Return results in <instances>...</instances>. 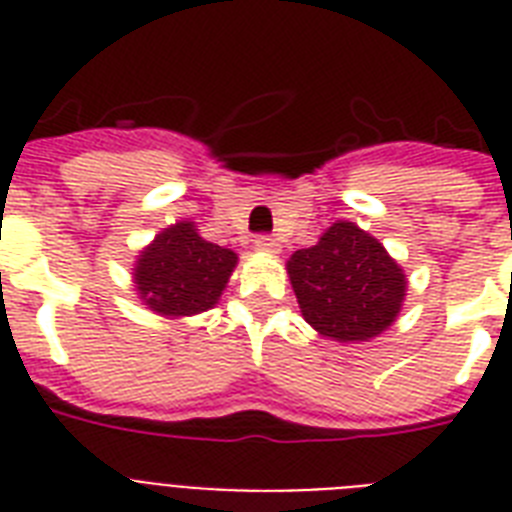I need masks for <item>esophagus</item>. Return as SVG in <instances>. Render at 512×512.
Here are the masks:
<instances>
[{"label": "esophagus", "instance_id": "34e87169", "mask_svg": "<svg viewBox=\"0 0 512 512\" xmlns=\"http://www.w3.org/2000/svg\"><path fill=\"white\" fill-rule=\"evenodd\" d=\"M255 249L260 255H279L281 244L276 239H271V236H257Z\"/></svg>", "mask_w": 512, "mask_h": 512}]
</instances>
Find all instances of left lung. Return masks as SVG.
Listing matches in <instances>:
<instances>
[{"instance_id": "left-lung-1", "label": "left lung", "mask_w": 512, "mask_h": 512, "mask_svg": "<svg viewBox=\"0 0 512 512\" xmlns=\"http://www.w3.org/2000/svg\"><path fill=\"white\" fill-rule=\"evenodd\" d=\"M287 273L303 319L335 342L380 337L398 319L409 287L380 239L348 220L329 225L313 247L297 249Z\"/></svg>"}]
</instances>
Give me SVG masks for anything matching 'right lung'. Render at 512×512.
<instances>
[{
    "label": "right lung",
    "mask_w": 512,
    "mask_h": 512,
    "mask_svg": "<svg viewBox=\"0 0 512 512\" xmlns=\"http://www.w3.org/2000/svg\"><path fill=\"white\" fill-rule=\"evenodd\" d=\"M239 255L217 247L193 220H177L140 249L132 265L135 295L162 319H185L215 308Z\"/></svg>",
    "instance_id": "obj_1"
}]
</instances>
